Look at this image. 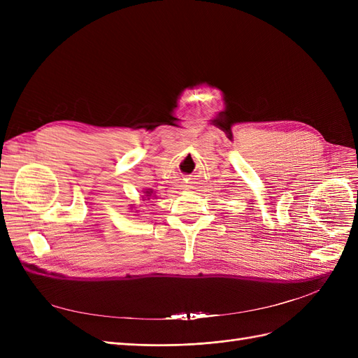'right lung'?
<instances>
[{"label": "right lung", "instance_id": "right-lung-1", "mask_svg": "<svg viewBox=\"0 0 358 358\" xmlns=\"http://www.w3.org/2000/svg\"><path fill=\"white\" fill-rule=\"evenodd\" d=\"M152 194H154V191H152V189H146V191H145V196H146L145 199H148V200H149L150 197H152ZM131 209H133V206H131Z\"/></svg>", "mask_w": 358, "mask_h": 358}]
</instances>
